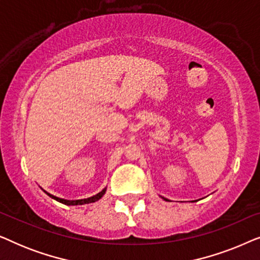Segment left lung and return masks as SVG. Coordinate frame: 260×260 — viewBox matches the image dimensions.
<instances>
[{"mask_svg": "<svg viewBox=\"0 0 260 260\" xmlns=\"http://www.w3.org/2000/svg\"><path fill=\"white\" fill-rule=\"evenodd\" d=\"M165 200H166V199H165Z\"/></svg>", "mask_w": 260, "mask_h": 260, "instance_id": "obj_1", "label": "left lung"}]
</instances>
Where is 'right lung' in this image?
Segmentation results:
<instances>
[{
	"mask_svg": "<svg viewBox=\"0 0 260 260\" xmlns=\"http://www.w3.org/2000/svg\"><path fill=\"white\" fill-rule=\"evenodd\" d=\"M44 191H45V190H44ZM105 191H106V188H104V189H103L102 191H99L98 194H95L94 197H91V198H87V199H81V200H65V199L56 198V197H54V195H52V194L47 193V191H45V193L47 194L48 197H51L52 199H54V200H56V201L61 202V204H63V205H67V206H78V205L91 204V202H95V201H98L99 199H101V198L103 197V195L105 194Z\"/></svg>",
	"mask_w": 260,
	"mask_h": 260,
	"instance_id": "1",
	"label": "right lung"
}]
</instances>
